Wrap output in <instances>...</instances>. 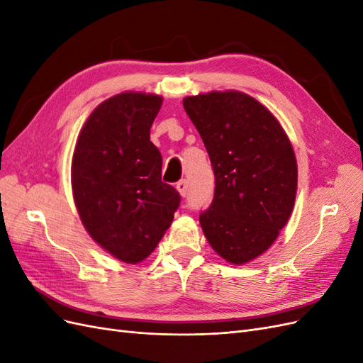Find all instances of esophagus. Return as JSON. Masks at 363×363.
I'll return each instance as SVG.
<instances>
[{"mask_svg":"<svg viewBox=\"0 0 363 363\" xmlns=\"http://www.w3.org/2000/svg\"><path fill=\"white\" fill-rule=\"evenodd\" d=\"M175 188H177V191L180 192V195H182V196H186V195H188V188H189V182H188V180H186V179H183V180L177 182V186H175Z\"/></svg>","mask_w":363,"mask_h":363,"instance_id":"obj_1","label":"esophagus"}]
</instances>
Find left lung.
Wrapping results in <instances>:
<instances>
[{
    "instance_id": "8db88e82",
    "label": "left lung",
    "mask_w": 363,
    "mask_h": 363,
    "mask_svg": "<svg viewBox=\"0 0 363 363\" xmlns=\"http://www.w3.org/2000/svg\"><path fill=\"white\" fill-rule=\"evenodd\" d=\"M215 175L213 200L200 213L208 244L240 265L268 250L288 223L296 194V162L279 121L242 92L183 100Z\"/></svg>"
}]
</instances>
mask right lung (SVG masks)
Masks as SVG:
<instances>
[{"instance_id":"obj_1","label":"right lung","mask_w":363,"mask_h":363,"mask_svg":"<svg viewBox=\"0 0 363 363\" xmlns=\"http://www.w3.org/2000/svg\"><path fill=\"white\" fill-rule=\"evenodd\" d=\"M157 95L108 98L86 121L72 157L75 206L89 235L116 259L144 260L171 225L182 196L162 182L150 128Z\"/></svg>"}]
</instances>
